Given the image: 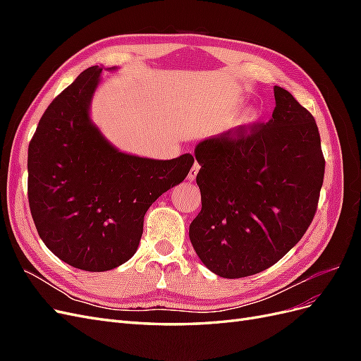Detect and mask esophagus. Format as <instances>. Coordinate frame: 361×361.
Returning a JSON list of instances; mask_svg holds the SVG:
<instances>
[{
    "instance_id": "esophagus-1",
    "label": "esophagus",
    "mask_w": 361,
    "mask_h": 361,
    "mask_svg": "<svg viewBox=\"0 0 361 361\" xmlns=\"http://www.w3.org/2000/svg\"><path fill=\"white\" fill-rule=\"evenodd\" d=\"M199 170H200V166L197 162L194 164V166L191 167V170H190V173H188V176H187V179L190 180V182H192L195 178H197V174H199Z\"/></svg>"
}]
</instances>
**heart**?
Listing matches in <instances>:
<instances>
[{
	"instance_id": "b5f03b06",
	"label": "heart",
	"mask_w": 361,
	"mask_h": 361,
	"mask_svg": "<svg viewBox=\"0 0 361 361\" xmlns=\"http://www.w3.org/2000/svg\"><path fill=\"white\" fill-rule=\"evenodd\" d=\"M257 111H255V110H248V111H245L244 114H243V117L239 118V126L241 128H248V126H251V125H255L256 122H257Z\"/></svg>"
}]
</instances>
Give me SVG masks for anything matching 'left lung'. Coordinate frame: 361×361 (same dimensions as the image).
<instances>
[{
  "label": "left lung",
  "mask_w": 361,
  "mask_h": 361,
  "mask_svg": "<svg viewBox=\"0 0 361 361\" xmlns=\"http://www.w3.org/2000/svg\"><path fill=\"white\" fill-rule=\"evenodd\" d=\"M269 122L200 141L202 211L190 239L203 265L224 279L272 267L307 231L318 206L325 161L313 116L274 87Z\"/></svg>",
  "instance_id": "8db88e82"
}]
</instances>
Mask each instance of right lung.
I'll return each mask as SVG.
<instances>
[{
	"instance_id": "1",
	"label": "right lung",
	"mask_w": 361,
	"mask_h": 361,
	"mask_svg": "<svg viewBox=\"0 0 361 361\" xmlns=\"http://www.w3.org/2000/svg\"><path fill=\"white\" fill-rule=\"evenodd\" d=\"M101 73L92 66L63 90L28 146V202L40 239L63 262L92 272L135 255L150 204L194 164L190 154L164 161L113 146L90 117Z\"/></svg>"
}]
</instances>
